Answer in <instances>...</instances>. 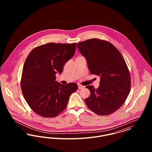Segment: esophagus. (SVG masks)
Segmentation results:
<instances>
[{
	"instance_id": "esophagus-1",
	"label": "esophagus",
	"mask_w": 152,
	"mask_h": 152,
	"mask_svg": "<svg viewBox=\"0 0 152 152\" xmlns=\"http://www.w3.org/2000/svg\"><path fill=\"white\" fill-rule=\"evenodd\" d=\"M84 87H85V86H81V85H80V84H79V85H78V88L80 89H83Z\"/></svg>"
}]
</instances>
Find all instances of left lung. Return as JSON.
<instances>
[{"label": "left lung", "mask_w": 152, "mask_h": 152, "mask_svg": "<svg viewBox=\"0 0 152 152\" xmlns=\"http://www.w3.org/2000/svg\"><path fill=\"white\" fill-rule=\"evenodd\" d=\"M87 60L91 74L100 77V86H86L91 95L85 99L87 107L99 115H109L120 108L130 89L129 69L122 55L110 42L91 39L77 44Z\"/></svg>", "instance_id": "left-lung-1"}]
</instances>
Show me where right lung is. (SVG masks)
<instances>
[{"instance_id":"obj_1","label":"right lung","mask_w":152,"mask_h":152,"mask_svg":"<svg viewBox=\"0 0 152 152\" xmlns=\"http://www.w3.org/2000/svg\"><path fill=\"white\" fill-rule=\"evenodd\" d=\"M76 43L45 44L29 53L23 65L21 88L30 108L44 117H54L65 109L69 98L78 88L75 83L63 85L56 74L63 72L72 58Z\"/></svg>"}]
</instances>
